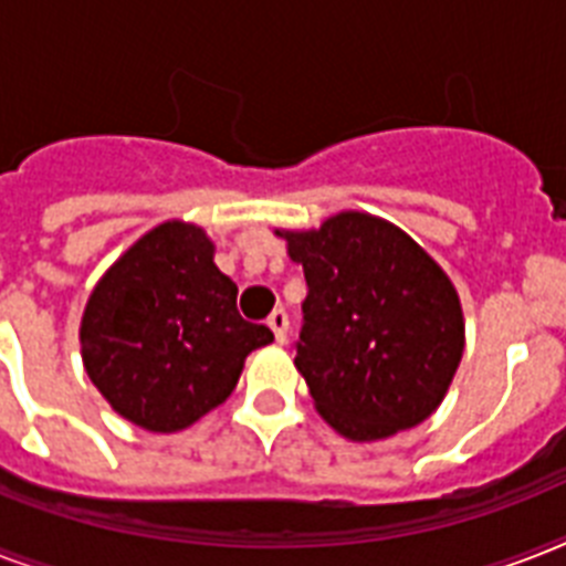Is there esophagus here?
Returning a JSON list of instances; mask_svg holds the SVG:
<instances>
[{"label":"esophagus","instance_id":"obj_1","mask_svg":"<svg viewBox=\"0 0 566 566\" xmlns=\"http://www.w3.org/2000/svg\"><path fill=\"white\" fill-rule=\"evenodd\" d=\"M266 326L273 328L275 344H284V340H287V326H291V319H287V314H284L282 308L270 314V319H266Z\"/></svg>","mask_w":566,"mask_h":566}]
</instances>
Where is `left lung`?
Returning a JSON list of instances; mask_svg holds the SVG:
<instances>
[{
  "instance_id": "left-lung-1",
  "label": "left lung",
  "mask_w": 566,
  "mask_h": 566,
  "mask_svg": "<svg viewBox=\"0 0 566 566\" xmlns=\"http://www.w3.org/2000/svg\"><path fill=\"white\" fill-rule=\"evenodd\" d=\"M275 234L308 282L296 370L319 417L353 443L429 420L464 355V311L443 266L367 211Z\"/></svg>"
}]
</instances>
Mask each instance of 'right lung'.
I'll return each instance as SVG.
<instances>
[{"mask_svg": "<svg viewBox=\"0 0 566 566\" xmlns=\"http://www.w3.org/2000/svg\"><path fill=\"white\" fill-rule=\"evenodd\" d=\"M273 340L238 314V284L202 226L167 220L105 270L84 305V373L140 429L172 434L213 411L252 349Z\"/></svg>", "mask_w": 566, "mask_h": 566, "instance_id": "1", "label": "right lung"}]
</instances>
